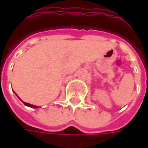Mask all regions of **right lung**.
<instances>
[{
	"instance_id": "obj_1",
	"label": "right lung",
	"mask_w": 148,
	"mask_h": 148,
	"mask_svg": "<svg viewBox=\"0 0 148 148\" xmlns=\"http://www.w3.org/2000/svg\"><path fill=\"white\" fill-rule=\"evenodd\" d=\"M23 103H24L25 106H28V107H31V108H35V109H38V108H39V106H34V105H31V104H29V103H26V102H24L23 101Z\"/></svg>"
}]
</instances>
